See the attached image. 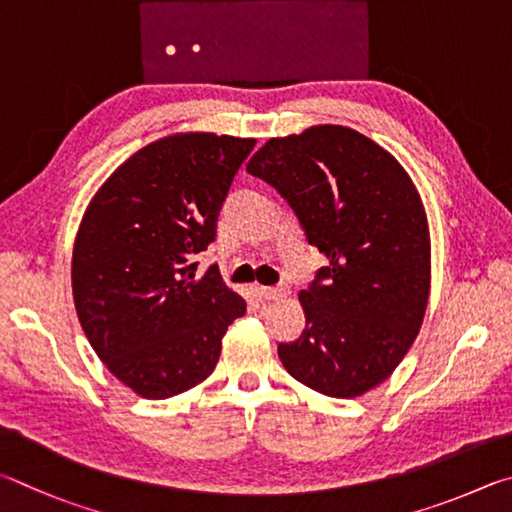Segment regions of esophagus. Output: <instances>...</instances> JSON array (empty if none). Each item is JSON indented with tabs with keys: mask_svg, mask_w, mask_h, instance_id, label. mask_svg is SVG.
I'll return each instance as SVG.
<instances>
[{
	"mask_svg": "<svg viewBox=\"0 0 512 512\" xmlns=\"http://www.w3.org/2000/svg\"><path fill=\"white\" fill-rule=\"evenodd\" d=\"M258 294H261V299L265 301H276V299H283L288 290L285 288H258Z\"/></svg>",
	"mask_w": 512,
	"mask_h": 512,
	"instance_id": "1",
	"label": "esophagus"
}]
</instances>
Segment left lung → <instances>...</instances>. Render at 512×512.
<instances>
[{
  "mask_svg": "<svg viewBox=\"0 0 512 512\" xmlns=\"http://www.w3.org/2000/svg\"><path fill=\"white\" fill-rule=\"evenodd\" d=\"M328 258L299 292L306 330L279 357L294 380L357 398L396 371L423 326L432 247L427 215L398 159L344 125L276 137L249 159Z\"/></svg>",
  "mask_w": 512,
  "mask_h": 512,
  "instance_id": "8db88e82",
  "label": "left lung"
}]
</instances>
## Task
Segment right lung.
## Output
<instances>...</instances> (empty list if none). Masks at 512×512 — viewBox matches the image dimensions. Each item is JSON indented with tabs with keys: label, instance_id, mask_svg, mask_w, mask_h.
<instances>
[{
	"label": "right lung",
	"instance_id": "obj_1",
	"mask_svg": "<svg viewBox=\"0 0 512 512\" xmlns=\"http://www.w3.org/2000/svg\"><path fill=\"white\" fill-rule=\"evenodd\" d=\"M256 139L184 132L148 143L98 188L80 222L71 290L89 344L116 380L148 400L213 373L247 303L218 265L193 263L215 240L233 175Z\"/></svg>",
	"mask_w": 512,
	"mask_h": 512
}]
</instances>
